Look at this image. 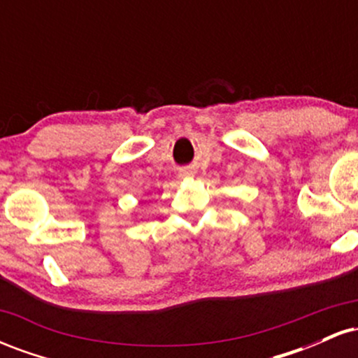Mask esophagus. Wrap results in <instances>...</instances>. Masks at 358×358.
<instances>
[{"mask_svg": "<svg viewBox=\"0 0 358 358\" xmlns=\"http://www.w3.org/2000/svg\"><path fill=\"white\" fill-rule=\"evenodd\" d=\"M192 175V171L190 170H185V171H182V176H190Z\"/></svg>", "mask_w": 358, "mask_h": 358, "instance_id": "1", "label": "esophagus"}]
</instances>
